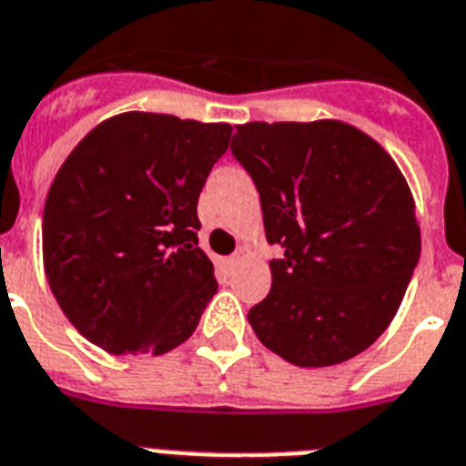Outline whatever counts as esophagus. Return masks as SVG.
<instances>
[{
    "label": "esophagus",
    "mask_w": 466,
    "mask_h": 466,
    "mask_svg": "<svg viewBox=\"0 0 466 466\" xmlns=\"http://www.w3.org/2000/svg\"><path fill=\"white\" fill-rule=\"evenodd\" d=\"M239 263H241V256H239V253H232V256H227V258H225V265H227V268H229V269H234Z\"/></svg>",
    "instance_id": "1"
}]
</instances>
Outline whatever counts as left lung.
Here are the masks:
<instances>
[{
    "instance_id": "8db88e82",
    "label": "left lung",
    "mask_w": 466,
    "mask_h": 466,
    "mask_svg": "<svg viewBox=\"0 0 466 466\" xmlns=\"http://www.w3.org/2000/svg\"><path fill=\"white\" fill-rule=\"evenodd\" d=\"M232 156L260 194L272 289L248 310L299 367L346 362L384 334L420 263L410 187L384 148L339 120L246 123Z\"/></svg>"
}]
</instances>
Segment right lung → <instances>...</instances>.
Here are the masks:
<instances>
[{
  "mask_svg": "<svg viewBox=\"0 0 466 466\" xmlns=\"http://www.w3.org/2000/svg\"><path fill=\"white\" fill-rule=\"evenodd\" d=\"M229 135L227 123L132 111L66 158L42 218L45 272L94 346L160 355L194 334L218 291L197 203Z\"/></svg>",
  "mask_w": 466,
  "mask_h": 466,
  "instance_id": "1",
  "label": "right lung"
}]
</instances>
